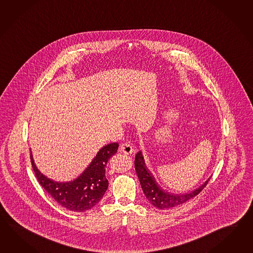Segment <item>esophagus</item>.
Listing matches in <instances>:
<instances>
[{"mask_svg": "<svg viewBox=\"0 0 253 253\" xmlns=\"http://www.w3.org/2000/svg\"><path fill=\"white\" fill-rule=\"evenodd\" d=\"M120 151L122 152H124L125 154H131L133 152V149L131 145H129V143H123L121 147H120Z\"/></svg>", "mask_w": 253, "mask_h": 253, "instance_id": "obj_1", "label": "esophagus"}]
</instances>
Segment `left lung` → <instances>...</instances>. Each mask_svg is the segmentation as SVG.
<instances>
[{
    "mask_svg": "<svg viewBox=\"0 0 253 253\" xmlns=\"http://www.w3.org/2000/svg\"><path fill=\"white\" fill-rule=\"evenodd\" d=\"M134 164L136 173L138 175L141 189L144 192L147 200L151 202L154 207L160 210L173 208L175 206H178L189 201L191 198L198 195L203 190V188L207 185L210 180L208 179L198 189L189 193L173 194L163 190L159 186L152 172L147 168L141 152H139L136 154Z\"/></svg>",
    "mask_w": 253,
    "mask_h": 253,
    "instance_id": "obj_1",
    "label": "left lung"
}]
</instances>
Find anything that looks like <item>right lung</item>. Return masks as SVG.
Returning <instances> with one entry per match:
<instances>
[{
	"mask_svg": "<svg viewBox=\"0 0 253 253\" xmlns=\"http://www.w3.org/2000/svg\"><path fill=\"white\" fill-rule=\"evenodd\" d=\"M118 147L117 142L102 147L84 171L77 179L68 182L48 179L37 169L31 153L32 166L40 184L60 205L69 211L82 212L94 207L106 192L109 182L105 167Z\"/></svg>",
	"mask_w": 253,
	"mask_h": 253,
	"instance_id": "1",
	"label": "right lung"
}]
</instances>
